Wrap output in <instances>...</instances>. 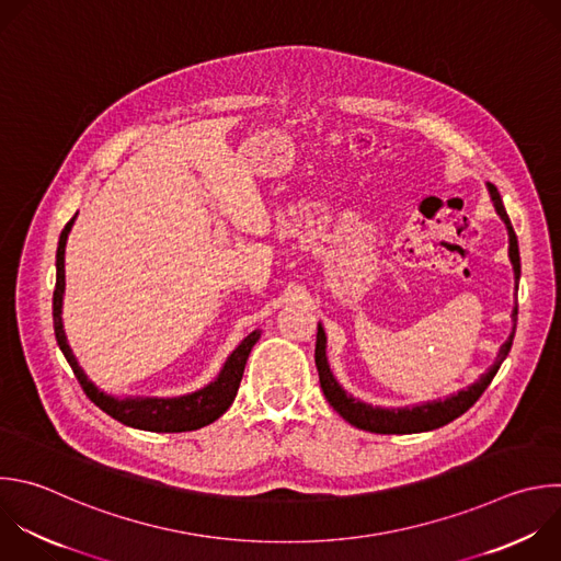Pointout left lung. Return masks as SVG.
Wrapping results in <instances>:
<instances>
[{
    "label": "left lung",
    "instance_id": "obj_1",
    "mask_svg": "<svg viewBox=\"0 0 561 561\" xmlns=\"http://www.w3.org/2000/svg\"><path fill=\"white\" fill-rule=\"evenodd\" d=\"M486 190L491 196V203L497 211V216L502 218V222L506 225L508 231V257L513 264V273H515V290H517V282H519V247H517V238L515 231L511 227V220L506 216V209L502 205V198L497 194L495 186L491 182H486ZM513 319V330L508 334V339L500 345V352L495 356V363L484 371V375L471 383L465 390H458L456 394H449L447 399H436V401H425V403H416L412 408H381V405H371L365 403L352 394H347L339 381L334 379L328 356H325V330L321 323H317V345H314V363H317V371H319V383L321 390L328 399V403L336 410V414L347 421L350 425L371 432V434H419V432H432L438 430L447 423H451L454 419L462 416L480 397L482 392L491 386L493 377L497 375V369L502 365V360L508 356L511 345H513V336H515V321H517V306L511 312Z\"/></svg>",
    "mask_w": 561,
    "mask_h": 561
}]
</instances>
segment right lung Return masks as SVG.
I'll return each instance as SVG.
<instances>
[{"instance_id":"1","label":"right lung","mask_w":561,"mask_h":561,"mask_svg":"<svg viewBox=\"0 0 561 561\" xmlns=\"http://www.w3.org/2000/svg\"><path fill=\"white\" fill-rule=\"evenodd\" d=\"M77 216L66 225L59 238V249H57V284H55V295H53V321H55V336L57 343L70 363L77 381L81 383L83 392L88 399L101 408L105 414L116 419L118 423L134 427V430H145V432H194L205 425H211L218 421L236 401L242 375H244V365L247 358L257 343L262 330L249 332L242 343L227 356L220 375L205 388L192 392V394H182V397H171V399H158V397H112L99 390L79 365L77 356L72 354V347L68 345V336L64 330V293H66V242L72 231Z\"/></svg>"}]
</instances>
